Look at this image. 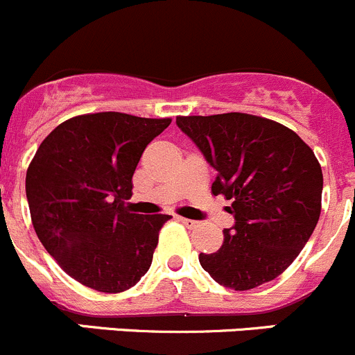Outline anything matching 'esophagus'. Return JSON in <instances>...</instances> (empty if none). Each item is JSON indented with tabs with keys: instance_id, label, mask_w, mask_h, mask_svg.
I'll list each match as a JSON object with an SVG mask.
<instances>
[{
	"instance_id": "1",
	"label": "esophagus",
	"mask_w": 355,
	"mask_h": 355,
	"mask_svg": "<svg viewBox=\"0 0 355 355\" xmlns=\"http://www.w3.org/2000/svg\"><path fill=\"white\" fill-rule=\"evenodd\" d=\"M178 220H181V223L184 224V226H188V227H196V226H198V223H196V220L186 219V217H178Z\"/></svg>"
}]
</instances>
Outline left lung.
<instances>
[{
  "instance_id": "8db88e82",
  "label": "left lung",
  "mask_w": 355,
  "mask_h": 355,
  "mask_svg": "<svg viewBox=\"0 0 355 355\" xmlns=\"http://www.w3.org/2000/svg\"><path fill=\"white\" fill-rule=\"evenodd\" d=\"M178 128L217 171L214 195L231 200L234 224L202 268L226 288L278 278L311 238L321 214L322 173L297 132L257 115L178 117Z\"/></svg>"
}]
</instances>
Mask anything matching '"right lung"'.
Listing matches in <instances>:
<instances>
[{
  "label": "right lung",
  "mask_w": 355,
  "mask_h": 355,
  "mask_svg": "<svg viewBox=\"0 0 355 355\" xmlns=\"http://www.w3.org/2000/svg\"><path fill=\"white\" fill-rule=\"evenodd\" d=\"M171 119L100 112L62 122L37 148L26 178L37 238L60 268L105 293L129 290L152 266L171 216L128 209L143 152Z\"/></svg>",
  "instance_id": "add662e5"
}]
</instances>
